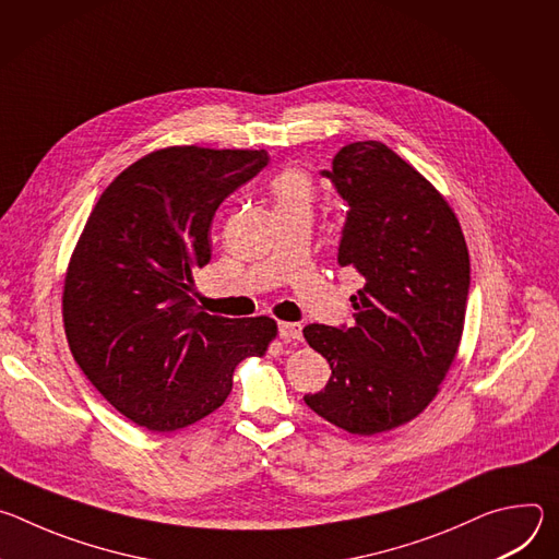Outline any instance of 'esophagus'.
Wrapping results in <instances>:
<instances>
[{
    "label": "esophagus",
    "instance_id": "obj_1",
    "mask_svg": "<svg viewBox=\"0 0 559 559\" xmlns=\"http://www.w3.org/2000/svg\"><path fill=\"white\" fill-rule=\"evenodd\" d=\"M278 336L287 343H298L302 338V325H298V323H278Z\"/></svg>",
    "mask_w": 559,
    "mask_h": 559
}]
</instances>
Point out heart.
Masks as SVG:
<instances>
[{"label":"heart","mask_w":559,"mask_h":559,"mask_svg":"<svg viewBox=\"0 0 559 559\" xmlns=\"http://www.w3.org/2000/svg\"><path fill=\"white\" fill-rule=\"evenodd\" d=\"M270 192H272L276 212L309 210L313 203L311 179L298 168H287V170L278 173L270 181Z\"/></svg>","instance_id":"b5f03b06"}]
</instances>
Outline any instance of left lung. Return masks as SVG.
Returning a JSON list of instances; mask_svg holds the SVG:
<instances>
[{"label": "left lung", "mask_w": 559, "mask_h": 559, "mask_svg": "<svg viewBox=\"0 0 559 559\" xmlns=\"http://www.w3.org/2000/svg\"><path fill=\"white\" fill-rule=\"evenodd\" d=\"M323 177L349 205L338 265L365 285L352 296V328L302 330L332 369L305 403L349 433L373 436L425 412L455 360L468 250L449 203L384 143L345 145Z\"/></svg>", "instance_id": "1"}]
</instances>
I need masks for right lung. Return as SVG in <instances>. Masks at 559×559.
<instances>
[{"instance_id": "obj_1", "label": "right lung", "mask_w": 559, "mask_h": 559, "mask_svg": "<svg viewBox=\"0 0 559 559\" xmlns=\"http://www.w3.org/2000/svg\"><path fill=\"white\" fill-rule=\"evenodd\" d=\"M267 164L265 150H156L104 190L79 236L63 283L66 338L139 427L168 433L210 416L236 365L276 336L272 318L212 316L194 294L214 212Z\"/></svg>"}]
</instances>
